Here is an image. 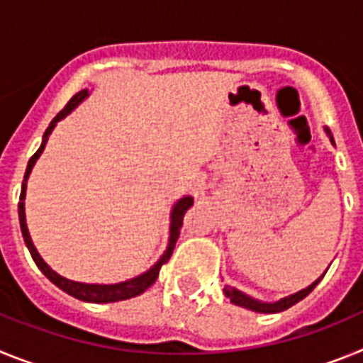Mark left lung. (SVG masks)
<instances>
[{"instance_id":"8db88e82","label":"left lung","mask_w":363,"mask_h":363,"mask_svg":"<svg viewBox=\"0 0 363 363\" xmlns=\"http://www.w3.org/2000/svg\"><path fill=\"white\" fill-rule=\"evenodd\" d=\"M325 133H327V136H329V140H331L333 145H335V138H333L331 130L327 129V127H325ZM327 269H329V267H327ZM325 272H327V271H325ZM325 272H323V274L318 278V280H314L313 284L309 285V287H306V289L298 291V293H294V294H289V296L281 298V300H278V301H262V300H256V298L249 296V294L242 293V291L234 289V287H230V285H225V287H223V294H225V296L229 298L230 301H233L234 306L245 307V309L255 311V313H267V314H271V313H281V311L289 309V307H293L294 303H298V301H300V300H303V298H306L307 294H309L311 291H313L314 287H316V285L320 284V280H322V278L325 277Z\"/></svg>"}]
</instances>
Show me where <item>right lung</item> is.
Returning a JSON list of instances; mask_svg holds the SVG:
<instances>
[{
    "mask_svg": "<svg viewBox=\"0 0 363 363\" xmlns=\"http://www.w3.org/2000/svg\"><path fill=\"white\" fill-rule=\"evenodd\" d=\"M89 98V91L83 89L79 91L78 94H74L72 99H70L69 104L65 105L62 112H57V116L50 121V125L47 127L43 134V140H41V145L40 149L36 150V154L28 160V165H27V171H25L23 176V184H21V194H19V203H18V214H19V227H21V234H23V240H25V245H27L28 252H30L32 259L36 262L38 269L43 272L45 277L49 278L56 287L63 291V293L70 294V296L78 298L82 301H89V303H112V301H121V300H129V298L134 296H140L142 293H145L149 289L150 285L156 281L160 274V269H162L163 264L169 262L171 258L172 251H174V245H176V240L179 236V229L184 225V216L189 209L192 207L194 200L192 196H184L179 198L174 205H172V211H171V229H169V243H167V249L163 251V255L160 256V259L149 271L142 272L140 277H134L130 280H125L120 281V284H83V281H74L69 280V278L62 277V274H57L56 271L49 267V265L45 264V259L41 258L38 249L34 247L32 243L30 234H28V227H27V220H25V194H27V179L32 172V167L36 165L38 158L41 156V152L45 150V145L49 142V136L50 133L54 130V127L57 125V121H62L63 118H67L74 108L78 107L82 104L83 99Z\"/></svg>",
    "mask_w": 363,
    "mask_h": 363,
    "instance_id": "right-lung-1",
    "label": "right lung"
}]
</instances>
